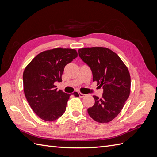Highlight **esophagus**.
<instances>
[{
  "label": "esophagus",
  "instance_id": "1",
  "mask_svg": "<svg viewBox=\"0 0 157 157\" xmlns=\"http://www.w3.org/2000/svg\"><path fill=\"white\" fill-rule=\"evenodd\" d=\"M78 94H79V97L80 98H83V97H84L85 96H86V94H82V93H78Z\"/></svg>",
  "mask_w": 157,
  "mask_h": 157
}]
</instances>
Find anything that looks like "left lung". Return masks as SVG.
Here are the masks:
<instances>
[{
  "label": "left lung",
  "mask_w": 157,
  "mask_h": 157,
  "mask_svg": "<svg viewBox=\"0 0 157 157\" xmlns=\"http://www.w3.org/2000/svg\"><path fill=\"white\" fill-rule=\"evenodd\" d=\"M78 54L91 69L93 81L103 88L101 98L93 96L95 103L88 109L89 115L99 123L111 122L120 113L130 96L129 71L119 56L107 48H80Z\"/></svg>",
  "instance_id": "left-lung-1"
}]
</instances>
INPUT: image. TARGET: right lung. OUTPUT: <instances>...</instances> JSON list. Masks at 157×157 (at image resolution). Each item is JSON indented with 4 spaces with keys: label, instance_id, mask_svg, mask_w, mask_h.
Masks as SVG:
<instances>
[{
    "label": "right lung",
    "instance_id": "right-lung-1",
    "mask_svg": "<svg viewBox=\"0 0 157 157\" xmlns=\"http://www.w3.org/2000/svg\"><path fill=\"white\" fill-rule=\"evenodd\" d=\"M78 56L75 49L56 48L40 52L25 68L23 90L36 115L46 121H54L65 113L71 94L58 90L55 82H61L65 65ZM73 95L78 97L77 92Z\"/></svg>",
    "mask_w": 157,
    "mask_h": 157
}]
</instances>
